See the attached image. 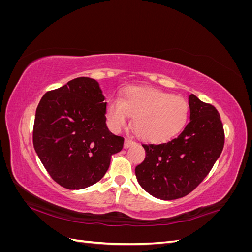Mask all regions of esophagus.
Here are the masks:
<instances>
[{
	"label": "esophagus",
	"instance_id": "1",
	"mask_svg": "<svg viewBox=\"0 0 252 252\" xmlns=\"http://www.w3.org/2000/svg\"><path fill=\"white\" fill-rule=\"evenodd\" d=\"M134 144H135V142H134L133 140H131V139H126V140H125V143H124V147H125V148H129V147L133 146Z\"/></svg>",
	"mask_w": 252,
	"mask_h": 252
}]
</instances>
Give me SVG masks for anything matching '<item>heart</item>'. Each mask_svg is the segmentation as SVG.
<instances>
[{
  "label": "heart",
  "mask_w": 252,
  "mask_h": 252,
  "mask_svg": "<svg viewBox=\"0 0 252 252\" xmlns=\"http://www.w3.org/2000/svg\"><path fill=\"white\" fill-rule=\"evenodd\" d=\"M133 117L132 126L139 138L165 142L177 136L189 119L186 100L154 88L128 87L121 98L112 97L106 106V118L113 131L124 128Z\"/></svg>",
  "instance_id": "obj_1"
}]
</instances>
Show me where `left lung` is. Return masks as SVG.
<instances>
[{"instance_id": "left-lung-1", "label": "left lung", "mask_w": 252, "mask_h": 252, "mask_svg": "<svg viewBox=\"0 0 252 252\" xmlns=\"http://www.w3.org/2000/svg\"><path fill=\"white\" fill-rule=\"evenodd\" d=\"M190 122L177 138L143 144L146 157L135 167L141 187L157 199L177 200L194 190L222 154L225 133L211 104L189 95Z\"/></svg>"}]
</instances>
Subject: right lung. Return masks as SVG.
I'll return each mask as SVG.
<instances>
[{"instance_id":"1","label":"right lung","mask_w":252,"mask_h":252,"mask_svg":"<svg viewBox=\"0 0 252 252\" xmlns=\"http://www.w3.org/2000/svg\"><path fill=\"white\" fill-rule=\"evenodd\" d=\"M105 96L98 83L77 78L45 94L37 105L33 147L52 180L67 189L95 184L108 170L124 138L106 126Z\"/></svg>"}]
</instances>
